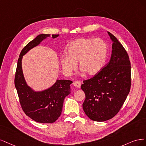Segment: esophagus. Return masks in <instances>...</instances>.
Returning a JSON list of instances; mask_svg holds the SVG:
<instances>
[{"label":"esophagus","mask_w":146,"mask_h":146,"mask_svg":"<svg viewBox=\"0 0 146 146\" xmlns=\"http://www.w3.org/2000/svg\"><path fill=\"white\" fill-rule=\"evenodd\" d=\"M73 86L75 87L76 88H79L80 87H81V82L79 81H75L73 82Z\"/></svg>","instance_id":"obj_1"}]
</instances>
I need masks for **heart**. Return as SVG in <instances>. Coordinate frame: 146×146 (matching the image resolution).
Listing matches in <instances>:
<instances>
[{"instance_id":"b5f03b06","label":"heart","mask_w":146,"mask_h":146,"mask_svg":"<svg viewBox=\"0 0 146 146\" xmlns=\"http://www.w3.org/2000/svg\"><path fill=\"white\" fill-rule=\"evenodd\" d=\"M107 54V45L102 39L79 38L68 44L67 53L60 56V65L64 72L70 74L79 62L81 70L88 74H95L102 69Z\"/></svg>"}]
</instances>
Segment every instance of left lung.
<instances>
[{"instance_id":"left-lung-1","label":"left lung","mask_w":146,"mask_h":146,"mask_svg":"<svg viewBox=\"0 0 146 146\" xmlns=\"http://www.w3.org/2000/svg\"><path fill=\"white\" fill-rule=\"evenodd\" d=\"M113 42L111 58L94 77L84 81L85 113L95 121H105L120 110L130 92L131 66L126 50L116 37L107 32Z\"/></svg>"}]
</instances>
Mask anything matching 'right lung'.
I'll return each mask as SVG.
<instances>
[{
	"label": "right lung",
	"mask_w": 146,
	"mask_h": 146,
	"mask_svg": "<svg viewBox=\"0 0 146 146\" xmlns=\"http://www.w3.org/2000/svg\"><path fill=\"white\" fill-rule=\"evenodd\" d=\"M50 36L41 34L30 42L21 51L18 59L15 84L22 109L30 118L40 123H53L58 119L62 112L65 98L70 93V80H57L46 90L35 92L27 85L22 68L23 56L40 42ZM59 35H52L56 38Z\"/></svg>",
	"instance_id": "right-lung-1"
}]
</instances>
